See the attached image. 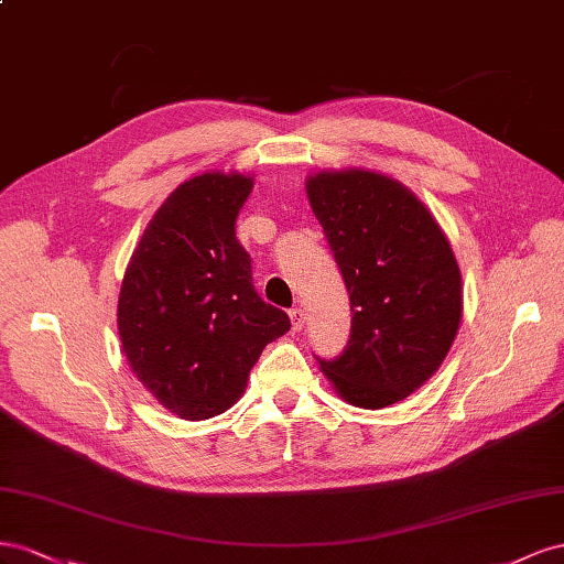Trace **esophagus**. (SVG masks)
<instances>
[{"label":"esophagus","instance_id":"34e87169","mask_svg":"<svg viewBox=\"0 0 564 564\" xmlns=\"http://www.w3.org/2000/svg\"><path fill=\"white\" fill-rule=\"evenodd\" d=\"M288 314H291V326H293V330H295V333L302 330V328H304V312L295 307V310H291Z\"/></svg>","mask_w":564,"mask_h":564}]
</instances>
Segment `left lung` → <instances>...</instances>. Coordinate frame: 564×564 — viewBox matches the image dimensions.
I'll use <instances>...</instances> for the list:
<instances>
[{"instance_id": "8db88e82", "label": "left lung", "mask_w": 564, "mask_h": 564, "mask_svg": "<svg viewBox=\"0 0 564 564\" xmlns=\"http://www.w3.org/2000/svg\"><path fill=\"white\" fill-rule=\"evenodd\" d=\"M349 293V340L318 359L349 404L384 409L437 371L463 312L456 257L409 188L364 170L321 172L307 182Z\"/></svg>"}]
</instances>
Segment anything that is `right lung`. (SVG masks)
Masks as SVG:
<instances>
[{
	"label": "right lung",
	"instance_id": "right-lung-1",
	"mask_svg": "<svg viewBox=\"0 0 564 564\" xmlns=\"http://www.w3.org/2000/svg\"><path fill=\"white\" fill-rule=\"evenodd\" d=\"M252 180L200 174L184 182L143 231L127 267L118 333L132 371L186 421L227 411L262 349L291 318L257 295L236 219Z\"/></svg>",
	"mask_w": 564,
	"mask_h": 564
}]
</instances>
